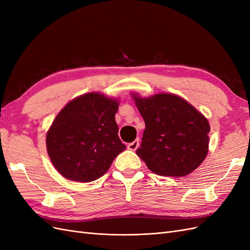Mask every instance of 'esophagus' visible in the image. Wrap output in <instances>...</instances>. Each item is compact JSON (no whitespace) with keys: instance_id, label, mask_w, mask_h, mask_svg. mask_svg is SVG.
<instances>
[{"instance_id":"obj_1","label":"esophagus","mask_w":250,"mask_h":250,"mask_svg":"<svg viewBox=\"0 0 250 250\" xmlns=\"http://www.w3.org/2000/svg\"><path fill=\"white\" fill-rule=\"evenodd\" d=\"M139 145H140V143H139V140H135V141H133L132 143H130V144H128V146H127V148H128V150H131V151H135V150H137V149H138Z\"/></svg>"}]
</instances>
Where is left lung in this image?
Returning a JSON list of instances; mask_svg holds the SVG:
<instances>
[{"label":"left lung","instance_id":"1","mask_svg":"<svg viewBox=\"0 0 250 250\" xmlns=\"http://www.w3.org/2000/svg\"><path fill=\"white\" fill-rule=\"evenodd\" d=\"M146 128L139 157L162 176L183 177L197 169L208 152L209 123L192 104L175 94H131Z\"/></svg>","mask_w":250,"mask_h":250}]
</instances>
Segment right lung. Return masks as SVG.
<instances>
[{
	"label": "right lung",
	"instance_id": "add662e5",
	"mask_svg": "<svg viewBox=\"0 0 250 250\" xmlns=\"http://www.w3.org/2000/svg\"><path fill=\"white\" fill-rule=\"evenodd\" d=\"M119 99L101 93L83 94L58 112L46 137L47 151L62 175L90 183L104 175L126 149L115 116Z\"/></svg>",
	"mask_w": 250,
	"mask_h": 250
}]
</instances>
